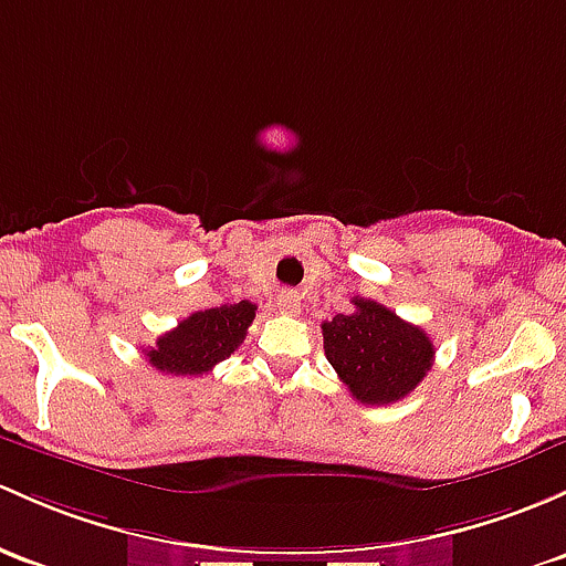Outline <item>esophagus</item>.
<instances>
[{"label":"esophagus","mask_w":566,"mask_h":566,"mask_svg":"<svg viewBox=\"0 0 566 566\" xmlns=\"http://www.w3.org/2000/svg\"><path fill=\"white\" fill-rule=\"evenodd\" d=\"M276 306L282 314H298L301 312V295L298 293H282L276 298Z\"/></svg>","instance_id":"34e87169"}]
</instances>
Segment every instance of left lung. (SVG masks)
<instances>
[{"mask_svg": "<svg viewBox=\"0 0 566 566\" xmlns=\"http://www.w3.org/2000/svg\"><path fill=\"white\" fill-rule=\"evenodd\" d=\"M353 314L323 323L325 358L355 401L371 407L401 401L431 368V338L382 303L353 298Z\"/></svg>", "mask_w": 566, "mask_h": 566, "instance_id": "obj_1", "label": "left lung"}]
</instances>
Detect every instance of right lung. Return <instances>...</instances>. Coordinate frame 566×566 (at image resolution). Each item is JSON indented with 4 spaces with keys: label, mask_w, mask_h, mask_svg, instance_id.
Returning <instances> with one entry per match:
<instances>
[{
    "label": "right lung",
    "mask_w": 566,
    "mask_h": 566,
    "mask_svg": "<svg viewBox=\"0 0 566 566\" xmlns=\"http://www.w3.org/2000/svg\"><path fill=\"white\" fill-rule=\"evenodd\" d=\"M254 312V303L241 301L189 314L146 349V358L157 371L176 377H198L211 371L217 363L230 358L241 347Z\"/></svg>",
    "instance_id": "obj_1"
}]
</instances>
